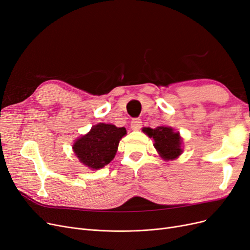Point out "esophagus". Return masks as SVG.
<instances>
[{
    "label": "esophagus",
    "instance_id": "34e87169",
    "mask_svg": "<svg viewBox=\"0 0 250 250\" xmlns=\"http://www.w3.org/2000/svg\"><path fill=\"white\" fill-rule=\"evenodd\" d=\"M131 127L133 131H139L142 127V121L140 118H134L131 122Z\"/></svg>",
    "mask_w": 250,
    "mask_h": 250
}]
</instances>
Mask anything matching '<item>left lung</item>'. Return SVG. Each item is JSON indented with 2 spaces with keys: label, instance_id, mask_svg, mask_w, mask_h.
<instances>
[{
  "label": "left lung",
  "instance_id": "8db88e82",
  "mask_svg": "<svg viewBox=\"0 0 250 250\" xmlns=\"http://www.w3.org/2000/svg\"><path fill=\"white\" fill-rule=\"evenodd\" d=\"M144 132L150 138H153L154 147L165 160L176 159L181 155L183 152L182 138L180 133H176L172 127L164 125L156 128L145 127Z\"/></svg>",
  "mask_w": 250,
  "mask_h": 250
}]
</instances>
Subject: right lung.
Returning <instances> with one entry per match:
<instances>
[{
	"instance_id": "obj_1",
	"label": "right lung",
	"mask_w": 250,
	"mask_h": 250,
	"mask_svg": "<svg viewBox=\"0 0 250 250\" xmlns=\"http://www.w3.org/2000/svg\"><path fill=\"white\" fill-rule=\"evenodd\" d=\"M125 134V127L98 124L75 141L72 149L83 165L91 169H99L114 158L119 141Z\"/></svg>"
}]
</instances>
